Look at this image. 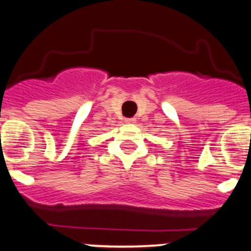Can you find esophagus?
Returning a JSON list of instances; mask_svg holds the SVG:
<instances>
[{"instance_id":"obj_1","label":"esophagus","mask_w":251,"mask_h":251,"mask_svg":"<svg viewBox=\"0 0 251 251\" xmlns=\"http://www.w3.org/2000/svg\"><path fill=\"white\" fill-rule=\"evenodd\" d=\"M135 119H125V123L128 124V125H131V124H135Z\"/></svg>"}]
</instances>
